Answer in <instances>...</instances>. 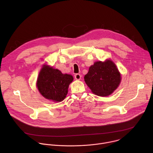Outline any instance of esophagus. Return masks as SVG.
<instances>
[{
    "instance_id": "esophagus-1",
    "label": "esophagus",
    "mask_w": 153,
    "mask_h": 153,
    "mask_svg": "<svg viewBox=\"0 0 153 153\" xmlns=\"http://www.w3.org/2000/svg\"><path fill=\"white\" fill-rule=\"evenodd\" d=\"M74 77L76 80H80L81 79V75L80 74H76L74 75Z\"/></svg>"
}]
</instances>
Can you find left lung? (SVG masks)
<instances>
[{
  "label": "left lung",
  "instance_id": "obj_1",
  "mask_svg": "<svg viewBox=\"0 0 153 153\" xmlns=\"http://www.w3.org/2000/svg\"><path fill=\"white\" fill-rule=\"evenodd\" d=\"M84 79L94 94L108 96L117 88L121 77L114 62L108 60L95 62L90 67Z\"/></svg>",
  "mask_w": 153,
  "mask_h": 153
}]
</instances>
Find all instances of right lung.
<instances>
[{
  "instance_id": "right-lung-1",
  "label": "right lung",
  "mask_w": 153,
  "mask_h": 153,
  "mask_svg": "<svg viewBox=\"0 0 153 153\" xmlns=\"http://www.w3.org/2000/svg\"><path fill=\"white\" fill-rule=\"evenodd\" d=\"M73 80L71 75L62 74L59 70L45 65L39 74L37 86L45 98L61 102L66 97L69 85Z\"/></svg>"
}]
</instances>
